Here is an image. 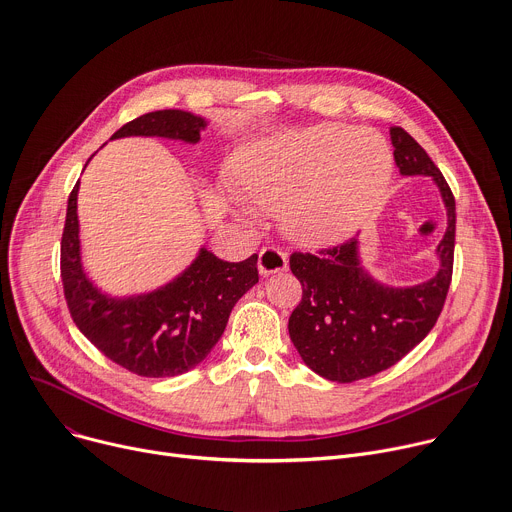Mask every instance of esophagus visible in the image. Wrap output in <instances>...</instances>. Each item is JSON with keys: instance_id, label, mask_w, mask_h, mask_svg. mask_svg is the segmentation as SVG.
<instances>
[{"instance_id": "34e87169", "label": "esophagus", "mask_w": 512, "mask_h": 512, "mask_svg": "<svg viewBox=\"0 0 512 512\" xmlns=\"http://www.w3.org/2000/svg\"><path fill=\"white\" fill-rule=\"evenodd\" d=\"M288 267V253L277 247H263L259 251V273L271 275Z\"/></svg>"}]
</instances>
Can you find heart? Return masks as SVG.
<instances>
[{"mask_svg":"<svg viewBox=\"0 0 512 512\" xmlns=\"http://www.w3.org/2000/svg\"><path fill=\"white\" fill-rule=\"evenodd\" d=\"M243 200L282 214L304 247L345 241L382 200L394 169L384 138L349 124H318L251 143L237 153Z\"/></svg>","mask_w":512,"mask_h":512,"instance_id":"obj_1","label":"heart"}]
</instances>
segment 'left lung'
<instances>
[{
    "label": "left lung",
    "instance_id": "1",
    "mask_svg": "<svg viewBox=\"0 0 512 512\" xmlns=\"http://www.w3.org/2000/svg\"><path fill=\"white\" fill-rule=\"evenodd\" d=\"M402 175H431L447 206L449 226L439 245L441 269L414 288H386L359 267L357 241L294 251L290 269L302 284L288 331L304 363L331 382H355L398 363L421 343L443 310L455 249V198L427 151L400 126L390 128Z\"/></svg>",
    "mask_w": 512,
    "mask_h": 512
}]
</instances>
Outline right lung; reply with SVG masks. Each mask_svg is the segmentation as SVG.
<instances>
[{"label":"right lung","instance_id":"obj_1","mask_svg":"<svg viewBox=\"0 0 512 512\" xmlns=\"http://www.w3.org/2000/svg\"><path fill=\"white\" fill-rule=\"evenodd\" d=\"M204 120L181 110H157L126 122L112 138L165 136L198 143ZM77 190L67 202L61 239V280L77 329L110 361L143 378L179 376L202 363L222 337L241 296L259 282L257 255L241 263L202 249L198 259L165 288L128 300L100 294L79 261Z\"/></svg>","mask_w":512,"mask_h":512}]
</instances>
